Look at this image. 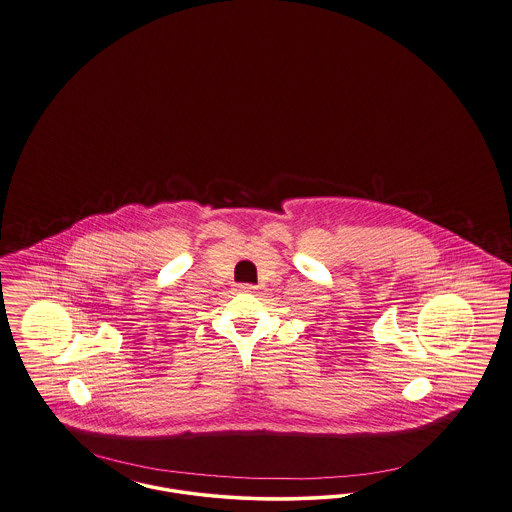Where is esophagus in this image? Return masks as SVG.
Wrapping results in <instances>:
<instances>
[{"label": "esophagus", "mask_w": 512, "mask_h": 512, "mask_svg": "<svg viewBox=\"0 0 512 512\" xmlns=\"http://www.w3.org/2000/svg\"><path fill=\"white\" fill-rule=\"evenodd\" d=\"M240 290H242V292H253V290H255V286H251V284H242V286H240Z\"/></svg>", "instance_id": "1"}]
</instances>
